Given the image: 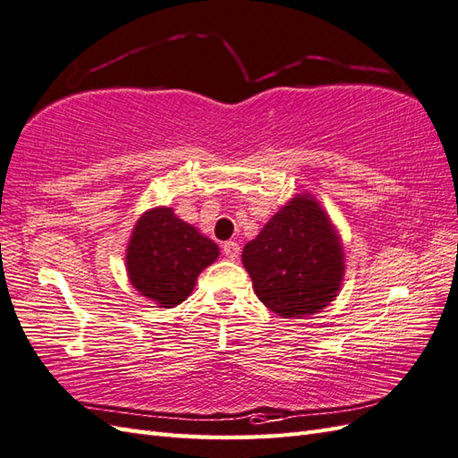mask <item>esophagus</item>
<instances>
[{
    "instance_id": "1",
    "label": "esophagus",
    "mask_w": 458,
    "mask_h": 458,
    "mask_svg": "<svg viewBox=\"0 0 458 458\" xmlns=\"http://www.w3.org/2000/svg\"><path fill=\"white\" fill-rule=\"evenodd\" d=\"M222 251H225L226 258L230 259H236L240 255V246L236 242H225V246H222Z\"/></svg>"
}]
</instances>
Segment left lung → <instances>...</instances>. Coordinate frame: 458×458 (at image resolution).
<instances>
[{
  "label": "left lung",
  "mask_w": 458,
  "mask_h": 458,
  "mask_svg": "<svg viewBox=\"0 0 458 458\" xmlns=\"http://www.w3.org/2000/svg\"><path fill=\"white\" fill-rule=\"evenodd\" d=\"M242 263L253 291L271 312L304 318L320 312L342 291L344 243L320 203L294 195L246 243Z\"/></svg>",
  "instance_id": "obj_1"
}]
</instances>
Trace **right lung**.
Segmentation results:
<instances>
[{
    "label": "right lung",
    "instance_id": "right-lung-1",
    "mask_svg": "<svg viewBox=\"0 0 458 458\" xmlns=\"http://www.w3.org/2000/svg\"><path fill=\"white\" fill-rule=\"evenodd\" d=\"M220 255L218 246L174 208L156 207L138 218L126 248L134 289L159 308H174L193 293L197 277Z\"/></svg>",
    "mask_w": 458,
    "mask_h": 458
}]
</instances>
